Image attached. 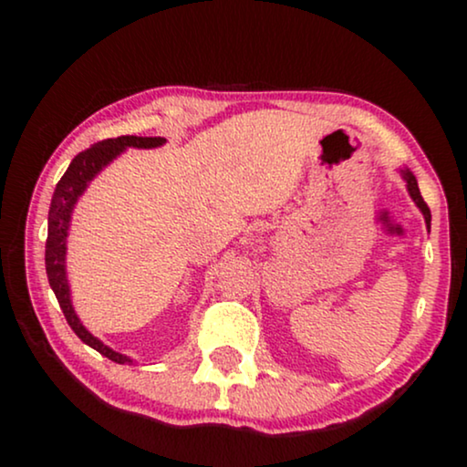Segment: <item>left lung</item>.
Listing matches in <instances>:
<instances>
[{"instance_id": "left-lung-1", "label": "left lung", "mask_w": 467, "mask_h": 467, "mask_svg": "<svg viewBox=\"0 0 467 467\" xmlns=\"http://www.w3.org/2000/svg\"><path fill=\"white\" fill-rule=\"evenodd\" d=\"M404 178H406V182H408V191H410V197L414 200V203H417V206L420 208V213H423V216H425L427 227H430L431 225V213H430V208H427V203H425L423 197H420L417 178H414L408 170H404Z\"/></svg>"}]
</instances>
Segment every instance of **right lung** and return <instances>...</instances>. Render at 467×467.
Wrapping results in <instances>:
<instances>
[{
    "mask_svg": "<svg viewBox=\"0 0 467 467\" xmlns=\"http://www.w3.org/2000/svg\"><path fill=\"white\" fill-rule=\"evenodd\" d=\"M165 142L163 138H140V136H120V138H108L101 140V142L93 144L91 149L78 152L69 163L66 174L61 176V181L57 182L53 200H50V210H48V238H47V274L48 283L53 286L57 302H59L63 315H66V321L69 327L74 329V334L80 337L82 342L88 344V347L98 350L108 359L114 363H130L120 353H114L112 348H108L104 342H99L98 337L88 334V331L82 327V323L76 317L72 308V302H69V286L66 278V240H67V229H69V219H72L74 203L78 202L82 191L87 189V184L91 178L98 174V171L112 161L114 157L120 155L127 146H136V149H155V146H161Z\"/></svg>",
    "mask_w": 467,
    "mask_h": 467,
    "instance_id": "right-lung-1",
    "label": "right lung"
}]
</instances>
